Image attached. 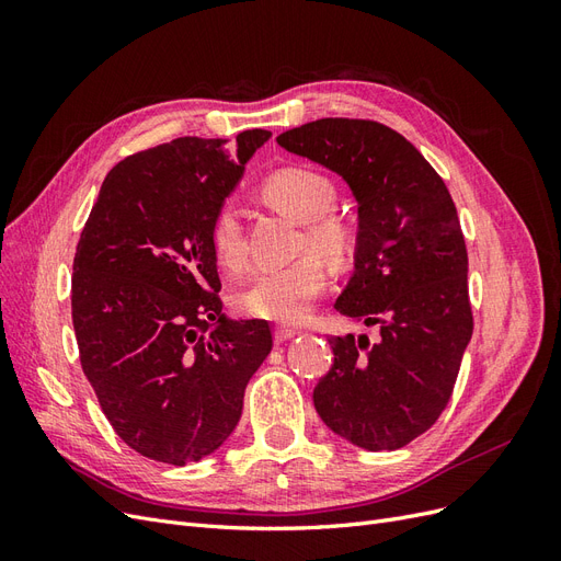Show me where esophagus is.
<instances>
[{"instance_id": "34e87169", "label": "esophagus", "mask_w": 561, "mask_h": 561, "mask_svg": "<svg viewBox=\"0 0 561 561\" xmlns=\"http://www.w3.org/2000/svg\"><path fill=\"white\" fill-rule=\"evenodd\" d=\"M274 334H276V342H278V344H283V342H287V339L297 336V334H299V330H297V328H287V325H278Z\"/></svg>"}]
</instances>
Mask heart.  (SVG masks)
Here are the masks:
<instances>
[{"mask_svg":"<svg viewBox=\"0 0 561 561\" xmlns=\"http://www.w3.org/2000/svg\"><path fill=\"white\" fill-rule=\"evenodd\" d=\"M262 196L283 215L304 225V248L320 252L332 262H346L358 245V231L351 219L334 213L336 184L313 168H278L262 182ZM210 250L217 264L227 271L245 266V233L241 210L225 203L213 215ZM328 274L316 254H304L293 264L268 268L254 276L236 295V309L250 318L274 322H299L313 309L325 290Z\"/></svg>","mask_w":561,"mask_h":561,"instance_id":"b5f03b06","label":"heart"}]
</instances>
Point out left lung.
Wrapping results in <instances>:
<instances>
[{
    "instance_id": "obj_1",
    "label": "left lung",
    "mask_w": 561,
    "mask_h": 561,
    "mask_svg": "<svg viewBox=\"0 0 561 561\" xmlns=\"http://www.w3.org/2000/svg\"><path fill=\"white\" fill-rule=\"evenodd\" d=\"M278 145L342 175L358 201L355 271L334 309L379 336H330L313 388L325 426L393 451L445 412L472 336L468 252L447 184L402 135L369 118H318Z\"/></svg>"
}]
</instances>
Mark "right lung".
<instances>
[{"mask_svg":"<svg viewBox=\"0 0 561 561\" xmlns=\"http://www.w3.org/2000/svg\"><path fill=\"white\" fill-rule=\"evenodd\" d=\"M178 138L107 173L75 254L79 360L114 433L151 461L184 466L233 433L274 336L227 320L213 215L268 140Z\"/></svg>","mask_w":561,"mask_h":561,"instance_id":"add662e5","label":"right lung"}]
</instances>
